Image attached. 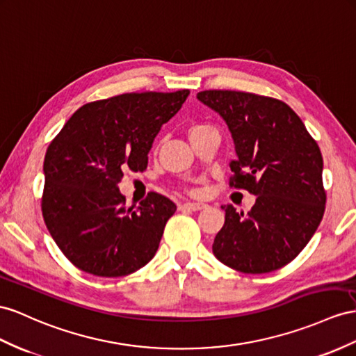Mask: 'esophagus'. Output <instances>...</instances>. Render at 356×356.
Masks as SVG:
<instances>
[{"mask_svg": "<svg viewBox=\"0 0 356 356\" xmlns=\"http://www.w3.org/2000/svg\"><path fill=\"white\" fill-rule=\"evenodd\" d=\"M207 207V204H204V203H191V202H188V203H184L180 206V209H188V211H202V209H206Z\"/></svg>", "mask_w": 356, "mask_h": 356, "instance_id": "esophagus-1", "label": "esophagus"}]
</instances>
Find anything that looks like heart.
Returning a JSON list of instances; mask_svg holds the SVG:
<instances>
[{"label":"heart","mask_w":356,"mask_h":356,"mask_svg":"<svg viewBox=\"0 0 356 356\" xmlns=\"http://www.w3.org/2000/svg\"><path fill=\"white\" fill-rule=\"evenodd\" d=\"M203 129H207V126H203V124H195V126H193L189 129V136L191 135H194V134H197V132H200V131H203Z\"/></svg>","instance_id":"heart-1"}]
</instances>
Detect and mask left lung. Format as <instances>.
Listing matches in <instances>:
<instances>
[{
	"mask_svg": "<svg viewBox=\"0 0 356 356\" xmlns=\"http://www.w3.org/2000/svg\"><path fill=\"white\" fill-rule=\"evenodd\" d=\"M197 99L220 114L232 134L230 185L257 197L247 215L222 206L225 222L212 245L215 257L245 273L280 269L304 250L322 221L321 149L281 100L230 90L200 91Z\"/></svg>",
	"mask_w": 356,
	"mask_h": 356,
	"instance_id": "left-lung-1",
	"label": "left lung"
}]
</instances>
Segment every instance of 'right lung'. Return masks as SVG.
<instances>
[{
	"mask_svg": "<svg viewBox=\"0 0 356 356\" xmlns=\"http://www.w3.org/2000/svg\"><path fill=\"white\" fill-rule=\"evenodd\" d=\"M189 90L127 93L72 115L44 154L43 220L61 252L91 275L123 277L153 259L176 204L150 193L134 207L117 184L144 171L152 144Z\"/></svg>",
	"mask_w": 356,
	"mask_h": 356,
	"instance_id": "1",
	"label": "right lung"
}]
</instances>
